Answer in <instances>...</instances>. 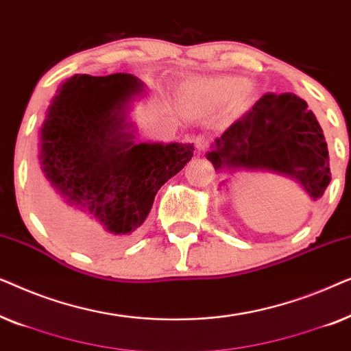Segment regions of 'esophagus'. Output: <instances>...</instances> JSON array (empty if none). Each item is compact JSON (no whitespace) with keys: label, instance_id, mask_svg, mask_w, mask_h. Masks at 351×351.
<instances>
[{"label":"esophagus","instance_id":"34e87169","mask_svg":"<svg viewBox=\"0 0 351 351\" xmlns=\"http://www.w3.org/2000/svg\"><path fill=\"white\" fill-rule=\"evenodd\" d=\"M208 145H209V138L208 137H206V136L196 137V147H198L199 152H204L206 148H208Z\"/></svg>","mask_w":351,"mask_h":351}]
</instances>
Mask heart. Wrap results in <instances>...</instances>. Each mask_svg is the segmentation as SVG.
Returning <instances> with one entry per match:
<instances>
[{"instance_id":"heart-1","label":"heart","mask_w":351,"mask_h":351,"mask_svg":"<svg viewBox=\"0 0 351 351\" xmlns=\"http://www.w3.org/2000/svg\"><path fill=\"white\" fill-rule=\"evenodd\" d=\"M252 94V86L237 76H215V78L195 80L185 86L184 100L191 107L204 108L227 102L237 95L247 99Z\"/></svg>"}]
</instances>
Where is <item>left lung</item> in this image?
Instances as JSON below:
<instances>
[{"label":"left lung","instance_id":"left-lung-1","mask_svg":"<svg viewBox=\"0 0 351 351\" xmlns=\"http://www.w3.org/2000/svg\"><path fill=\"white\" fill-rule=\"evenodd\" d=\"M206 158L215 171H267L294 179L311 201L330 182L323 129L304 99L292 93L262 95L215 138Z\"/></svg>","mask_w":351,"mask_h":351}]
</instances>
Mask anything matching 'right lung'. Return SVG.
Returning <instances> with one entry per match:
<instances>
[{"label":"right lung","mask_w":351,"mask_h":351,"mask_svg":"<svg viewBox=\"0 0 351 351\" xmlns=\"http://www.w3.org/2000/svg\"><path fill=\"white\" fill-rule=\"evenodd\" d=\"M143 83L129 73L73 75L57 89L40 131L47 182L113 237L145 222L158 190L184 169L193 143L134 142L129 105Z\"/></svg>","instance_id":"right-lung-1"}]
</instances>
